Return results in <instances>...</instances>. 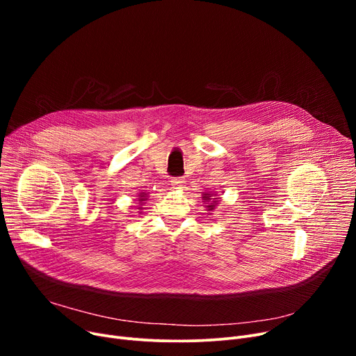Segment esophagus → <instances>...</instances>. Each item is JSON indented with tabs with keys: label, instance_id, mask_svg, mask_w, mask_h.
<instances>
[{
	"label": "esophagus",
	"instance_id": "34e87169",
	"mask_svg": "<svg viewBox=\"0 0 356 356\" xmlns=\"http://www.w3.org/2000/svg\"><path fill=\"white\" fill-rule=\"evenodd\" d=\"M172 186L175 189H181L184 186V179L183 177H175L172 179Z\"/></svg>",
	"mask_w": 356,
	"mask_h": 356
}]
</instances>
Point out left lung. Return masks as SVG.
Returning a JSON list of instances; mask_svg holds the SVG:
<instances>
[{
	"label": "left lung",
	"mask_w": 356,
	"mask_h": 356,
	"mask_svg": "<svg viewBox=\"0 0 356 356\" xmlns=\"http://www.w3.org/2000/svg\"><path fill=\"white\" fill-rule=\"evenodd\" d=\"M202 199H203V200H208V202L212 199V203L208 204V211H213V209H215V204H216V202H218V200H215L216 197H212L211 193H203Z\"/></svg>",
	"instance_id": "8db88e82"
}]
</instances>
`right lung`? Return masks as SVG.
I'll list each match as a JSON object with an SVG mask.
<instances>
[{
	"mask_svg": "<svg viewBox=\"0 0 356 356\" xmlns=\"http://www.w3.org/2000/svg\"><path fill=\"white\" fill-rule=\"evenodd\" d=\"M145 197H147V196H145V193H144V192H141V193H140V197H138V202H140V204H141V203L145 200ZM138 209H141V208H138Z\"/></svg>",
	"mask_w": 356,
	"mask_h": 356,
	"instance_id": "1",
	"label": "right lung"
}]
</instances>
